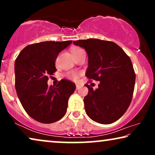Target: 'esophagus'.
Instances as JSON below:
<instances>
[{
  "instance_id": "esophagus-1",
  "label": "esophagus",
  "mask_w": 155,
  "mask_h": 155,
  "mask_svg": "<svg viewBox=\"0 0 155 155\" xmlns=\"http://www.w3.org/2000/svg\"><path fill=\"white\" fill-rule=\"evenodd\" d=\"M80 88H81V85H80V84H76V89H77V90H79Z\"/></svg>"
}]
</instances>
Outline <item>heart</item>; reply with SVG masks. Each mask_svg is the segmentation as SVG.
Returning a JSON list of instances; mask_svg holds the SVG:
<instances>
[{
    "instance_id": "obj_1",
    "label": "heart",
    "mask_w": 155,
    "mask_h": 155,
    "mask_svg": "<svg viewBox=\"0 0 155 155\" xmlns=\"http://www.w3.org/2000/svg\"><path fill=\"white\" fill-rule=\"evenodd\" d=\"M82 50V48H79V47H75L73 48V50H72V54L74 56V55L77 54L78 52H79L80 51ZM68 78H70V79H72V80H76L78 79V77H79V73H75V72H71V73H68Z\"/></svg>"
}]
</instances>
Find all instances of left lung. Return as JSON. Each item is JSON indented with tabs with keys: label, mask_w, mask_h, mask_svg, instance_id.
I'll return each instance as SVG.
<instances>
[{
	"label": "left lung",
	"mask_w": 155,
	"mask_h": 155,
	"mask_svg": "<svg viewBox=\"0 0 155 155\" xmlns=\"http://www.w3.org/2000/svg\"><path fill=\"white\" fill-rule=\"evenodd\" d=\"M73 44L87 53V78L100 82L95 90L85 84L89 90L84 98L87 114L99 124L116 121L127 111L134 92L135 73L130 57L113 41L88 39Z\"/></svg>",
	"instance_id": "1"
}]
</instances>
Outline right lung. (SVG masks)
Masks as SVG:
<instances>
[{"label":"right lung","instance_id":"right-lung-1","mask_svg":"<svg viewBox=\"0 0 155 155\" xmlns=\"http://www.w3.org/2000/svg\"><path fill=\"white\" fill-rule=\"evenodd\" d=\"M72 41H43L23 48L15 63V89L20 103L28 115L43 124H51L66 113L68 101L75 84L61 80L48 86V75L56 71L55 61L59 53Z\"/></svg>","mask_w":155,"mask_h":155}]
</instances>
